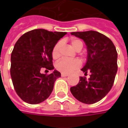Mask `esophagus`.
<instances>
[{
  "label": "esophagus",
  "mask_w": 128,
  "mask_h": 128,
  "mask_svg": "<svg viewBox=\"0 0 128 128\" xmlns=\"http://www.w3.org/2000/svg\"><path fill=\"white\" fill-rule=\"evenodd\" d=\"M62 77H67L68 76V74H66V73H61Z\"/></svg>",
  "instance_id": "1"
}]
</instances>
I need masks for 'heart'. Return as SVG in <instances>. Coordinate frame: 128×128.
<instances>
[{
    "mask_svg": "<svg viewBox=\"0 0 128 128\" xmlns=\"http://www.w3.org/2000/svg\"><path fill=\"white\" fill-rule=\"evenodd\" d=\"M70 44L74 49L77 51H80L83 48V42L78 38H72L70 40ZM62 42L59 41L54 45L52 49V57L53 59H58L61 56V48ZM81 66V62L77 59L75 60H68V59L62 58L56 63V69L62 73L68 74L78 69Z\"/></svg>",
    "mask_w": 128,
    "mask_h": 128,
    "instance_id": "obj_1",
    "label": "heart"
}]
</instances>
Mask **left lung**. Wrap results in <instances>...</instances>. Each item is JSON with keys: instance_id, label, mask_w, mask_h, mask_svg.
<instances>
[{"instance_id": "8db88e82", "label": "left lung", "mask_w": 128, "mask_h": 128, "mask_svg": "<svg viewBox=\"0 0 128 128\" xmlns=\"http://www.w3.org/2000/svg\"><path fill=\"white\" fill-rule=\"evenodd\" d=\"M72 35L82 39L88 50L86 65L82 70L90 78L80 77L78 85L70 92L78 101L92 104L109 92L117 72V52L112 40L104 34L94 31L72 32Z\"/></svg>"}]
</instances>
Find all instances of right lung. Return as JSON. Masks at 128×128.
<instances>
[{
	"instance_id": "obj_1",
	"label": "right lung",
	"mask_w": 128,
	"mask_h": 128,
	"mask_svg": "<svg viewBox=\"0 0 128 128\" xmlns=\"http://www.w3.org/2000/svg\"><path fill=\"white\" fill-rule=\"evenodd\" d=\"M66 34L34 29L23 34L15 44L10 74L16 93L24 102L40 104L51 94L55 81L61 74L56 70L48 75L42 74L40 70L54 69L52 49Z\"/></svg>"
}]
</instances>
